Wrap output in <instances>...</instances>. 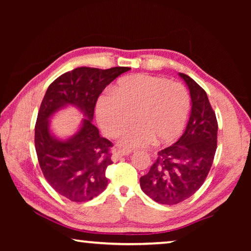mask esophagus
<instances>
[{"mask_svg":"<svg viewBox=\"0 0 251 251\" xmlns=\"http://www.w3.org/2000/svg\"><path fill=\"white\" fill-rule=\"evenodd\" d=\"M130 154V151L128 150H120V151H114L113 155H112V159L113 161H117L120 158H122L123 156H126V155H129Z\"/></svg>","mask_w":251,"mask_h":251,"instance_id":"1","label":"esophagus"}]
</instances>
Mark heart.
Instances as JSON below:
<instances>
[{
    "label": "heart",
    "instance_id": "heart-1",
    "mask_svg": "<svg viewBox=\"0 0 251 251\" xmlns=\"http://www.w3.org/2000/svg\"><path fill=\"white\" fill-rule=\"evenodd\" d=\"M190 108V96L184 85L147 74L125 76L114 92H105L96 104L100 128L108 136L122 131L123 147L135 148L151 144H167L184 129ZM135 115L133 116L132 114Z\"/></svg>",
    "mask_w": 251,
    "mask_h": 251
}]
</instances>
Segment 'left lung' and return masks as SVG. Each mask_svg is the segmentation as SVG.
<instances>
[{
  "instance_id": "obj_1",
  "label": "left lung",
  "mask_w": 251,
  "mask_h": 251,
  "mask_svg": "<svg viewBox=\"0 0 251 251\" xmlns=\"http://www.w3.org/2000/svg\"><path fill=\"white\" fill-rule=\"evenodd\" d=\"M192 97V112L181 137L157 154L146 175L141 177L142 190L163 205H176L197 192L205 181L217 148L218 123L206 92L179 73Z\"/></svg>"
}]
</instances>
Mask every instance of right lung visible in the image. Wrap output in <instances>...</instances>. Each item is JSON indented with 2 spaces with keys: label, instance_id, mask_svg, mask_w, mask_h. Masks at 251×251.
<instances>
[{
  "label": "right lung",
  "instance_id": "1",
  "mask_svg": "<svg viewBox=\"0 0 251 251\" xmlns=\"http://www.w3.org/2000/svg\"><path fill=\"white\" fill-rule=\"evenodd\" d=\"M129 67L108 70L77 67L59 76L50 85L37 114L35 151L42 173L58 193L71 201H91L107 186L106 168L113 164V144L101 137L93 124L97 99L104 88ZM66 104L76 105L87 117L80 130L66 141L55 139L48 120Z\"/></svg>",
  "mask_w": 251,
  "mask_h": 251
}]
</instances>
